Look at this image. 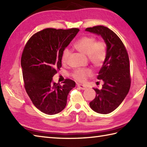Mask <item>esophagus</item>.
<instances>
[{
  "label": "esophagus",
  "instance_id": "1",
  "mask_svg": "<svg viewBox=\"0 0 147 147\" xmlns=\"http://www.w3.org/2000/svg\"><path fill=\"white\" fill-rule=\"evenodd\" d=\"M77 86L79 87V88L80 89H82V90H85V89H86V86H85V85H78Z\"/></svg>",
  "mask_w": 147,
  "mask_h": 147
}]
</instances>
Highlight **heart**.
Segmentation results:
<instances>
[{"instance_id":"heart-1","label":"heart","mask_w":147,"mask_h":147,"mask_svg":"<svg viewBox=\"0 0 147 147\" xmlns=\"http://www.w3.org/2000/svg\"><path fill=\"white\" fill-rule=\"evenodd\" d=\"M77 51L83 55L88 56L89 61L93 66L99 67L104 63L107 57V44L102 40H96L94 36H83L74 44ZM71 51L68 49H64L61 57L63 64L67 63ZM92 75V71L89 69H77L74 72L73 76L76 80L83 82L87 77Z\"/></svg>"}]
</instances>
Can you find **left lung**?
<instances>
[{
	"mask_svg": "<svg viewBox=\"0 0 147 147\" xmlns=\"http://www.w3.org/2000/svg\"><path fill=\"white\" fill-rule=\"evenodd\" d=\"M87 32L100 35L107 44V57L97 78L104 82L102 89L93 88L95 98L90 102L92 110L107 114L119 107L131 86L129 56L125 46L116 34L107 27L87 28Z\"/></svg>",
	"mask_w": 147,
	"mask_h": 147,
	"instance_id": "left-lung-1",
	"label": "left lung"
}]
</instances>
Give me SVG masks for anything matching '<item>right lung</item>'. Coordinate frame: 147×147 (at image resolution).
Segmentation results:
<instances>
[{"instance_id": "right-lung-1", "label": "right lung", "mask_w": 147, "mask_h": 147, "mask_svg": "<svg viewBox=\"0 0 147 147\" xmlns=\"http://www.w3.org/2000/svg\"><path fill=\"white\" fill-rule=\"evenodd\" d=\"M78 28H46L31 36L22 53L21 64L27 94L33 105L49 115L65 108L69 93L76 83L65 79L63 85L52 82V78L62 66V53Z\"/></svg>"}]
</instances>
